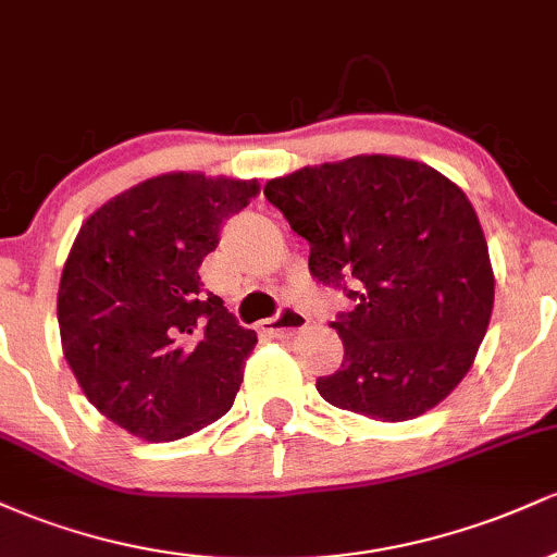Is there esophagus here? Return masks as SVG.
I'll return each instance as SVG.
<instances>
[{
    "instance_id": "1",
    "label": "esophagus",
    "mask_w": 557,
    "mask_h": 557,
    "mask_svg": "<svg viewBox=\"0 0 557 557\" xmlns=\"http://www.w3.org/2000/svg\"><path fill=\"white\" fill-rule=\"evenodd\" d=\"M306 324H309V319H306L304 311L296 309V306H283V309H280V314H274L261 322V330L270 332V335H277V337H293V335H298Z\"/></svg>"
}]
</instances>
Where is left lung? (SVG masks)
I'll list each match as a JSON object with an SVG mask.
<instances>
[{"instance_id":"8db88e82","label":"left lung","mask_w":557,"mask_h":557,"mask_svg":"<svg viewBox=\"0 0 557 557\" xmlns=\"http://www.w3.org/2000/svg\"><path fill=\"white\" fill-rule=\"evenodd\" d=\"M309 272L350 309L332 322L343 363L319 376L332 406L376 421L417 419L463 380L487 332L495 277L474 207L421 162L354 157L264 185Z\"/></svg>"}]
</instances>
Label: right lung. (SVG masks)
<instances>
[{"label":"right lung","mask_w":557,"mask_h":557,"mask_svg":"<svg viewBox=\"0 0 557 557\" xmlns=\"http://www.w3.org/2000/svg\"><path fill=\"white\" fill-rule=\"evenodd\" d=\"M257 190V181L175 172L83 222L57 319L75 380L112 424L172 443L230 411L257 332L203 287L198 267Z\"/></svg>","instance_id":"right-lung-1"}]
</instances>
